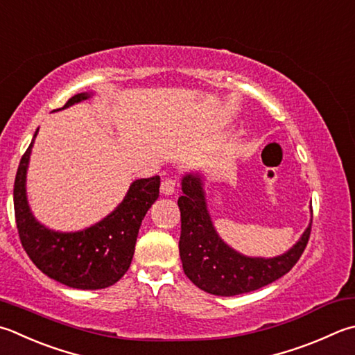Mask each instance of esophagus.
<instances>
[{
	"instance_id": "34e87169",
	"label": "esophagus",
	"mask_w": 355,
	"mask_h": 355,
	"mask_svg": "<svg viewBox=\"0 0 355 355\" xmlns=\"http://www.w3.org/2000/svg\"><path fill=\"white\" fill-rule=\"evenodd\" d=\"M176 190V182L173 179H165L162 184H160V193L165 196H170Z\"/></svg>"
}]
</instances>
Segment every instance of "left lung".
<instances>
[{
  "mask_svg": "<svg viewBox=\"0 0 355 355\" xmlns=\"http://www.w3.org/2000/svg\"><path fill=\"white\" fill-rule=\"evenodd\" d=\"M179 255L190 282L213 295L233 297L257 291L286 275L306 249L311 225L283 255L273 258L247 257L224 243L213 225L207 207L204 178L200 173L182 176Z\"/></svg>",
  "mask_w": 355,
  "mask_h": 355,
  "instance_id": "1",
  "label": "left lung"
}]
</instances>
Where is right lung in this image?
<instances>
[{"label": "right lung", "mask_w": 355, "mask_h": 355, "mask_svg": "<svg viewBox=\"0 0 355 355\" xmlns=\"http://www.w3.org/2000/svg\"><path fill=\"white\" fill-rule=\"evenodd\" d=\"M91 97L92 92H80L60 110ZM37 135L38 130L19 160L13 185L17 229L24 250L44 275L64 286L83 291L110 287L130 269L140 224L159 198L160 178L136 179L122 202L94 225L78 232L51 230L33 216L26 191L28 166Z\"/></svg>", "instance_id": "add662e5"}]
</instances>
